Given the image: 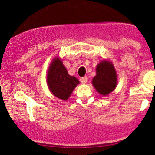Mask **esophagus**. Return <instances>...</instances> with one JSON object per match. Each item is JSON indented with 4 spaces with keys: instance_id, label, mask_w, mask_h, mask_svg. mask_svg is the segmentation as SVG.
<instances>
[{
    "instance_id": "esophagus-1",
    "label": "esophagus",
    "mask_w": 155,
    "mask_h": 155,
    "mask_svg": "<svg viewBox=\"0 0 155 155\" xmlns=\"http://www.w3.org/2000/svg\"><path fill=\"white\" fill-rule=\"evenodd\" d=\"M80 82H82V84H86L87 82V76H85V77L81 78Z\"/></svg>"
}]
</instances>
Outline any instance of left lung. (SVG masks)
I'll use <instances>...</instances> for the list:
<instances>
[{"label":"left lung","instance_id":"obj_1","mask_svg":"<svg viewBox=\"0 0 155 155\" xmlns=\"http://www.w3.org/2000/svg\"><path fill=\"white\" fill-rule=\"evenodd\" d=\"M96 76L92 79V85L103 96H107L117 86L118 77L114 65L109 60H103L97 65Z\"/></svg>","mask_w":155,"mask_h":155}]
</instances>
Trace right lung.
Returning <instances> with one entry per match:
<instances>
[{
  "label": "right lung",
  "instance_id": "add662e5",
  "mask_svg": "<svg viewBox=\"0 0 155 155\" xmlns=\"http://www.w3.org/2000/svg\"><path fill=\"white\" fill-rule=\"evenodd\" d=\"M46 82L50 92L62 101H67L79 84L75 76H70L62 60L55 57L48 67Z\"/></svg>",
  "mask_w": 155,
  "mask_h": 155
}]
</instances>
